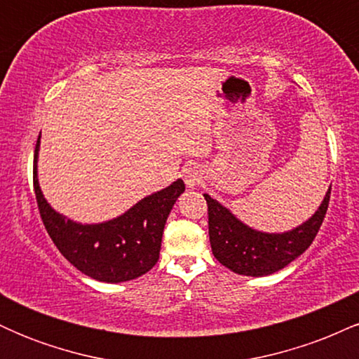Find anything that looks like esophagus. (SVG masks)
I'll return each mask as SVG.
<instances>
[{"label": "esophagus", "instance_id": "34e87169", "mask_svg": "<svg viewBox=\"0 0 359 359\" xmlns=\"http://www.w3.org/2000/svg\"><path fill=\"white\" fill-rule=\"evenodd\" d=\"M184 180H185V185H187L189 189H194L196 185H199L201 182H203V172H201L197 167L185 168Z\"/></svg>", "mask_w": 359, "mask_h": 359}]
</instances>
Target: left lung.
<instances>
[{
  "label": "left lung",
  "instance_id": "obj_1",
  "mask_svg": "<svg viewBox=\"0 0 359 359\" xmlns=\"http://www.w3.org/2000/svg\"><path fill=\"white\" fill-rule=\"evenodd\" d=\"M331 187L319 209L297 228L285 233H263L246 226L228 208L204 194L212 255L226 269L246 277H265L285 269L312 245L325 217Z\"/></svg>",
  "mask_w": 359,
  "mask_h": 359
}]
</instances>
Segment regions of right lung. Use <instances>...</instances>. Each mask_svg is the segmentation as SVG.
<instances>
[{"label": "right lung", "mask_w": 359, "mask_h": 359, "mask_svg": "<svg viewBox=\"0 0 359 359\" xmlns=\"http://www.w3.org/2000/svg\"><path fill=\"white\" fill-rule=\"evenodd\" d=\"M40 137L34 156V189L40 216L53 245L65 259L88 277L106 283L128 282L145 275L158 262L163 228L175 201L185 191L184 180L143 197L114 219L81 224L67 219L43 197L36 174Z\"/></svg>", "instance_id": "right-lung-1"}]
</instances>
